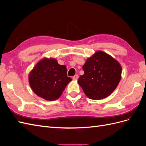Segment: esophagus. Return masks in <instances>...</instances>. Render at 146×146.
Segmentation results:
<instances>
[{"instance_id": "1", "label": "esophagus", "mask_w": 146, "mask_h": 146, "mask_svg": "<svg viewBox=\"0 0 146 146\" xmlns=\"http://www.w3.org/2000/svg\"><path fill=\"white\" fill-rule=\"evenodd\" d=\"M78 78V75H75V76L72 77L73 80H77Z\"/></svg>"}]
</instances>
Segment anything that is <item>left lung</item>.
Instances as JSON below:
<instances>
[{"label":"left lung","instance_id":"1","mask_svg":"<svg viewBox=\"0 0 146 146\" xmlns=\"http://www.w3.org/2000/svg\"><path fill=\"white\" fill-rule=\"evenodd\" d=\"M84 74L78 83L91 99L107 98L121 80L122 68L117 61L102 51H98L83 66Z\"/></svg>","mask_w":146,"mask_h":146}]
</instances>
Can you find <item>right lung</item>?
I'll return each instance as SVG.
<instances>
[{"instance_id": "add662e5", "label": "right lung", "mask_w": 146, "mask_h": 146, "mask_svg": "<svg viewBox=\"0 0 146 146\" xmlns=\"http://www.w3.org/2000/svg\"><path fill=\"white\" fill-rule=\"evenodd\" d=\"M29 80L35 94L52 101L60 98L72 79L67 76L66 66L59 64L56 59L44 58L30 72Z\"/></svg>"}]
</instances>
